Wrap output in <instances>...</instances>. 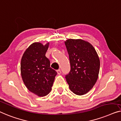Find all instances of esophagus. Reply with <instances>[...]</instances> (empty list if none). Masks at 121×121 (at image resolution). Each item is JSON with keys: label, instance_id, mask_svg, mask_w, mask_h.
<instances>
[{"label": "esophagus", "instance_id": "34e87169", "mask_svg": "<svg viewBox=\"0 0 121 121\" xmlns=\"http://www.w3.org/2000/svg\"><path fill=\"white\" fill-rule=\"evenodd\" d=\"M57 71V74H61V70L60 69H57V70L56 71Z\"/></svg>", "mask_w": 121, "mask_h": 121}]
</instances>
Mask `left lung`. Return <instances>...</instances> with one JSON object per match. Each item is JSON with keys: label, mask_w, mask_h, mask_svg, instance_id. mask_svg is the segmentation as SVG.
Returning a JSON list of instances; mask_svg holds the SVG:
<instances>
[{"label": "left lung", "mask_w": 121, "mask_h": 121, "mask_svg": "<svg viewBox=\"0 0 121 121\" xmlns=\"http://www.w3.org/2000/svg\"><path fill=\"white\" fill-rule=\"evenodd\" d=\"M65 44L71 67L65 76L66 81L73 93L84 95L93 87L98 79L99 58L93 45L84 40L69 39Z\"/></svg>", "instance_id": "1"}]
</instances>
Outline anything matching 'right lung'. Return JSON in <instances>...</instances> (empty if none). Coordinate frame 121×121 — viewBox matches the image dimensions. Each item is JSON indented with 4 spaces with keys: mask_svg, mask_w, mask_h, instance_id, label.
Returning a JSON list of instances; mask_svg holds the SVG:
<instances>
[{
    "mask_svg": "<svg viewBox=\"0 0 121 121\" xmlns=\"http://www.w3.org/2000/svg\"><path fill=\"white\" fill-rule=\"evenodd\" d=\"M49 43L32 44L25 51L21 61L22 80L29 91L39 96L50 92L57 72L50 67L45 56Z\"/></svg>",
    "mask_w": 121,
    "mask_h": 121,
    "instance_id": "add662e5",
    "label": "right lung"
}]
</instances>
